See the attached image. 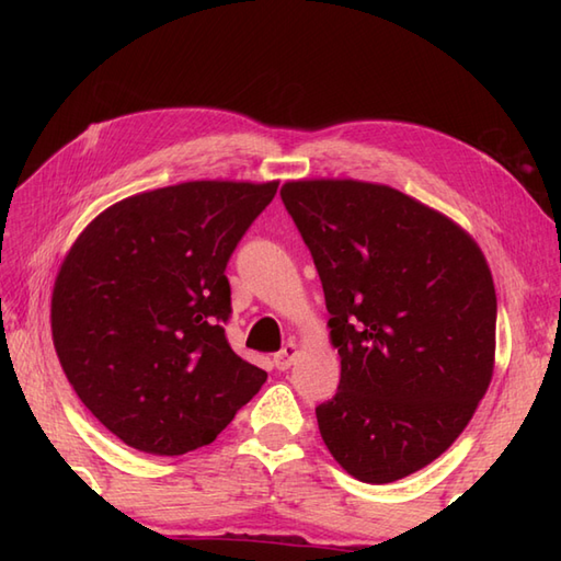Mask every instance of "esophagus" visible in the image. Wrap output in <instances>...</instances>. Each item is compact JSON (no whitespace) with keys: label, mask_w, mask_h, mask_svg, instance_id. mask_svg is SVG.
<instances>
[{"label":"esophagus","mask_w":561,"mask_h":561,"mask_svg":"<svg viewBox=\"0 0 561 561\" xmlns=\"http://www.w3.org/2000/svg\"><path fill=\"white\" fill-rule=\"evenodd\" d=\"M296 356H299V347H296V342H287L282 347V352L274 354V366H277L279 371H287V368L296 362Z\"/></svg>","instance_id":"34e87169"}]
</instances>
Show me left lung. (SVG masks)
Wrapping results in <instances>:
<instances>
[{"instance_id": "1", "label": "left lung", "mask_w": 561, "mask_h": 561, "mask_svg": "<svg viewBox=\"0 0 561 561\" xmlns=\"http://www.w3.org/2000/svg\"><path fill=\"white\" fill-rule=\"evenodd\" d=\"M282 202L316 262L342 374L318 404L328 450L386 484L436 460L490 388L496 291L480 245L396 187L291 181Z\"/></svg>"}]
</instances>
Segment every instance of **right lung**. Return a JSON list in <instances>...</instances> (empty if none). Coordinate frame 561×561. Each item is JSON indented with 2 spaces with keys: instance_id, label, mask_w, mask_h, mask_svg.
<instances>
[{
  "instance_id": "obj_1",
  "label": "right lung",
  "mask_w": 561,
  "mask_h": 561,
  "mask_svg": "<svg viewBox=\"0 0 561 561\" xmlns=\"http://www.w3.org/2000/svg\"><path fill=\"white\" fill-rule=\"evenodd\" d=\"M277 181H193L127 197L71 245L53 342L89 412L123 444L183 456L211 444L267 380L226 340V265Z\"/></svg>"
}]
</instances>
